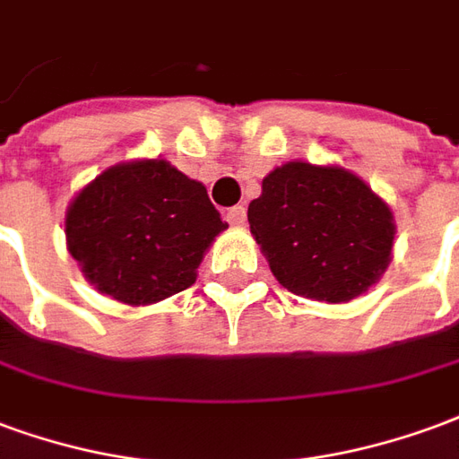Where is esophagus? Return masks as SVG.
I'll list each match as a JSON object with an SVG mask.
<instances>
[{
	"label": "esophagus",
	"instance_id": "1",
	"mask_svg": "<svg viewBox=\"0 0 459 459\" xmlns=\"http://www.w3.org/2000/svg\"><path fill=\"white\" fill-rule=\"evenodd\" d=\"M227 222L232 227H244L247 225V210L242 205H234L227 210Z\"/></svg>",
	"mask_w": 459,
	"mask_h": 459
}]
</instances>
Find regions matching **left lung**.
<instances>
[{
    "mask_svg": "<svg viewBox=\"0 0 459 459\" xmlns=\"http://www.w3.org/2000/svg\"><path fill=\"white\" fill-rule=\"evenodd\" d=\"M249 227L283 289L347 303L389 269L396 222L391 207L342 166L289 160L262 180Z\"/></svg>",
    "mask_w": 459,
    "mask_h": 459,
    "instance_id": "1",
    "label": "left lung"
}]
</instances>
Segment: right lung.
Wrapping results in <instances>:
<instances>
[{"mask_svg":"<svg viewBox=\"0 0 459 459\" xmlns=\"http://www.w3.org/2000/svg\"><path fill=\"white\" fill-rule=\"evenodd\" d=\"M227 222L200 180L166 159L105 169L65 210V244L82 276L124 306H152L193 286Z\"/></svg>","mask_w":459,"mask_h":459,"instance_id":"obj_1","label":"right lung"}]
</instances>
